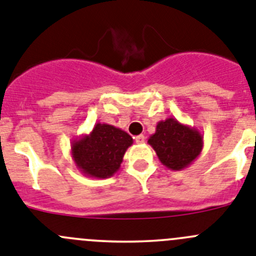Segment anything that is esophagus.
<instances>
[{"mask_svg": "<svg viewBox=\"0 0 256 256\" xmlns=\"http://www.w3.org/2000/svg\"><path fill=\"white\" fill-rule=\"evenodd\" d=\"M135 142H138V144H142V142H145V136L144 135H138L135 138Z\"/></svg>", "mask_w": 256, "mask_h": 256, "instance_id": "1", "label": "esophagus"}]
</instances>
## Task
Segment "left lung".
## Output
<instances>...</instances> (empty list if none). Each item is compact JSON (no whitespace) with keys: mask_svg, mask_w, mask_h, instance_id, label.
Listing matches in <instances>:
<instances>
[{"mask_svg":"<svg viewBox=\"0 0 256 256\" xmlns=\"http://www.w3.org/2000/svg\"><path fill=\"white\" fill-rule=\"evenodd\" d=\"M148 144L152 145L163 166L172 170H183L200 156L204 136L196 128L169 117L156 124Z\"/></svg>","mask_w":256,"mask_h":256,"instance_id":"1","label":"left lung"}]
</instances>
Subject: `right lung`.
<instances>
[{
    "mask_svg": "<svg viewBox=\"0 0 256 256\" xmlns=\"http://www.w3.org/2000/svg\"><path fill=\"white\" fill-rule=\"evenodd\" d=\"M132 142V138L121 128L97 122L90 134L72 142V159L86 176L110 178L120 169L124 155Z\"/></svg>",
    "mask_w": 256,
    "mask_h": 256,
    "instance_id": "right-lung-1",
    "label": "right lung"
}]
</instances>
